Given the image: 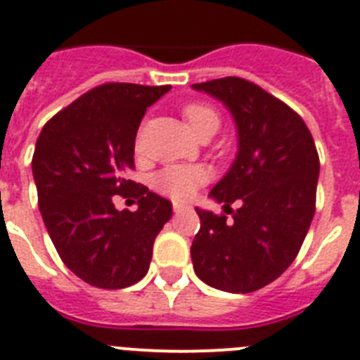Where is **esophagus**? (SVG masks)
Returning <instances> with one entry per match:
<instances>
[{
    "instance_id": "34e87169",
    "label": "esophagus",
    "mask_w": 360,
    "mask_h": 360,
    "mask_svg": "<svg viewBox=\"0 0 360 360\" xmlns=\"http://www.w3.org/2000/svg\"><path fill=\"white\" fill-rule=\"evenodd\" d=\"M172 210H174V214H184V212H189V206L176 202L174 206H172Z\"/></svg>"
}]
</instances>
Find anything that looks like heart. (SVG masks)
<instances>
[{
  "label": "heart",
  "instance_id": "obj_1",
  "mask_svg": "<svg viewBox=\"0 0 360 360\" xmlns=\"http://www.w3.org/2000/svg\"><path fill=\"white\" fill-rule=\"evenodd\" d=\"M184 117L195 135H198L202 130H208V128H214L215 131L219 128V115L206 103H188L184 108ZM208 180V169L200 165H171L152 176V188L160 195H165L176 202H186Z\"/></svg>",
  "mask_w": 360,
  "mask_h": 360
}]
</instances>
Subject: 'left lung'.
<instances>
[{
  "instance_id": "obj_1",
  "label": "left lung",
  "mask_w": 360,
  "mask_h": 360,
  "mask_svg": "<svg viewBox=\"0 0 360 360\" xmlns=\"http://www.w3.org/2000/svg\"><path fill=\"white\" fill-rule=\"evenodd\" d=\"M193 89L225 103L238 128L234 163L210 191L232 219L197 208L193 269L212 288L257 292L281 277L303 245L316 212L318 150L304 120L255 83L230 76Z\"/></svg>"
}]
</instances>
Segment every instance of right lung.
I'll return each instance as SVG.
<instances>
[{"label": "right lung", "instance_id": "obj_1", "mask_svg": "<svg viewBox=\"0 0 360 360\" xmlns=\"http://www.w3.org/2000/svg\"><path fill=\"white\" fill-rule=\"evenodd\" d=\"M171 85L103 83L51 117L33 154L40 215L65 266L91 286L120 290L148 271L152 247L172 215L167 198L128 180L146 108ZM135 196V212L112 197Z\"/></svg>", "mask_w": 360, "mask_h": 360}]
</instances>
